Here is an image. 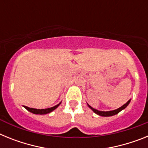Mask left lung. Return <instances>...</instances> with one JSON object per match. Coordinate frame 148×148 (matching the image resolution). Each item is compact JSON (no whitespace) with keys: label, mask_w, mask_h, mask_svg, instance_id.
<instances>
[{"label":"left lung","mask_w":148,"mask_h":148,"mask_svg":"<svg viewBox=\"0 0 148 148\" xmlns=\"http://www.w3.org/2000/svg\"><path fill=\"white\" fill-rule=\"evenodd\" d=\"M130 100L131 99H130V100L128 101L126 103V104H125L124 105H122L121 107H120L119 108H118V109L116 110H110V111H101V110H98L95 109V108H92L91 106L90 105V104H87V106L89 107V108H90V109L92 110V111H93L94 113H95V114L99 115V116H104V117H108V116H115V115L118 114L119 112H121V110H125V108L127 107L128 105H129V104H130Z\"/></svg>","instance_id":"left-lung-1"}]
</instances>
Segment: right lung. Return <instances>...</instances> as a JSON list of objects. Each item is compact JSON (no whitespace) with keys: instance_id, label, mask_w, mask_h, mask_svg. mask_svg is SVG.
I'll return each mask as SVG.
<instances>
[{"instance_id":"1","label":"right lung","mask_w":148,"mask_h":148,"mask_svg":"<svg viewBox=\"0 0 148 148\" xmlns=\"http://www.w3.org/2000/svg\"><path fill=\"white\" fill-rule=\"evenodd\" d=\"M61 104V101L59 103V104H57V105L54 106V107H52V108H46V109H35V108H29V107H26V106H24V108H26L29 112L33 113V114L44 115V114H47V113H51V112H53V111L55 110L58 108V106H59Z\"/></svg>"}]
</instances>
